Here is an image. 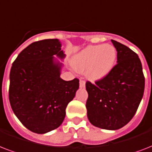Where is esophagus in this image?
<instances>
[{"label":"esophagus","instance_id":"esophagus-1","mask_svg":"<svg viewBox=\"0 0 152 152\" xmlns=\"http://www.w3.org/2000/svg\"><path fill=\"white\" fill-rule=\"evenodd\" d=\"M80 87L81 88H85V81L83 80H82V79L80 80Z\"/></svg>","mask_w":152,"mask_h":152}]
</instances>
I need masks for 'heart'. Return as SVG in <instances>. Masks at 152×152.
Masks as SVG:
<instances>
[{
    "label": "heart",
    "instance_id": "heart-1",
    "mask_svg": "<svg viewBox=\"0 0 152 152\" xmlns=\"http://www.w3.org/2000/svg\"><path fill=\"white\" fill-rule=\"evenodd\" d=\"M117 50L110 44L89 46L74 56L72 64L75 70L86 71L87 77L92 80L107 76L115 65Z\"/></svg>",
    "mask_w": 152,
    "mask_h": 152
}]
</instances>
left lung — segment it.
<instances>
[{
    "label": "left lung",
    "instance_id": "1",
    "mask_svg": "<svg viewBox=\"0 0 152 152\" xmlns=\"http://www.w3.org/2000/svg\"><path fill=\"white\" fill-rule=\"evenodd\" d=\"M111 42L118 52V63L107 76L95 83L87 81L86 108L93 125L116 130L135 115L144 95L145 79L138 55L118 42Z\"/></svg>",
    "mask_w": 152,
    "mask_h": 152
}]
</instances>
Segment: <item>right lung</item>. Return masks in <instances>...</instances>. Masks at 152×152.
Here are the masks:
<instances>
[{
  "label": "right lung",
  "instance_id": "obj_1",
  "mask_svg": "<svg viewBox=\"0 0 152 152\" xmlns=\"http://www.w3.org/2000/svg\"><path fill=\"white\" fill-rule=\"evenodd\" d=\"M58 39L34 42L18 55L10 71L8 97L13 112L27 129L43 134L57 129L79 88V80L60 77L65 57Z\"/></svg>",
  "mask_w": 152,
  "mask_h": 152
}]
</instances>
